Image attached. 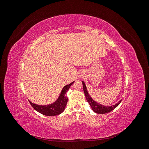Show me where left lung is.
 <instances>
[{
	"mask_svg": "<svg viewBox=\"0 0 149 149\" xmlns=\"http://www.w3.org/2000/svg\"><path fill=\"white\" fill-rule=\"evenodd\" d=\"M82 83H83V90H84V93L85 94L86 98V100H87L89 104V105L91 106L93 111L97 114H102L108 113V112H109L112 111V110H114L116 107H118L122 101V100L119 101V102L116 103V104H114L113 106H106L102 105V104H101L94 101L93 100L91 97L89 96V94L87 91V88H86V86L84 82L82 81Z\"/></svg>",
	"mask_w": 149,
	"mask_h": 149,
	"instance_id": "1",
	"label": "left lung"
}]
</instances>
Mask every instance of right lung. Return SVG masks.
I'll return each instance as SVG.
<instances>
[{"label": "right lung", "instance_id": "obj_1", "mask_svg": "<svg viewBox=\"0 0 149 149\" xmlns=\"http://www.w3.org/2000/svg\"><path fill=\"white\" fill-rule=\"evenodd\" d=\"M74 82V81L72 82L71 83L66 85L65 86H64L61 90V93L59 97L57 99V100H56L55 102L51 104L41 106L32 103L29 100L31 106L33 107L35 110L45 116H53L60 114L64 111L68 102V97L66 95V93L68 91L69 88H70L71 86L73 84Z\"/></svg>", "mask_w": 149, "mask_h": 149}]
</instances>
